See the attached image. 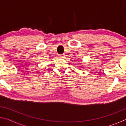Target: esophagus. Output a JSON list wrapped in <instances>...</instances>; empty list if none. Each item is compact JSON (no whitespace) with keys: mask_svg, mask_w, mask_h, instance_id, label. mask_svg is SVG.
I'll use <instances>...</instances> for the list:
<instances>
[{"mask_svg":"<svg viewBox=\"0 0 126 126\" xmlns=\"http://www.w3.org/2000/svg\"><path fill=\"white\" fill-rule=\"evenodd\" d=\"M64 57V55L63 54H59V57L60 58H63Z\"/></svg>","mask_w":126,"mask_h":126,"instance_id":"esophagus-1","label":"esophagus"}]
</instances>
